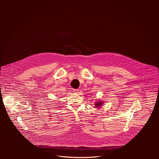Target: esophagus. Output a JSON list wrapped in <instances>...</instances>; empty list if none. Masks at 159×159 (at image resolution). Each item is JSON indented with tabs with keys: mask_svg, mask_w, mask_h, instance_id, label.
Listing matches in <instances>:
<instances>
[{
	"mask_svg": "<svg viewBox=\"0 0 159 159\" xmlns=\"http://www.w3.org/2000/svg\"><path fill=\"white\" fill-rule=\"evenodd\" d=\"M73 92H75V93H78V92H79V90H78V89H73Z\"/></svg>",
	"mask_w": 159,
	"mask_h": 159,
	"instance_id": "esophagus-1",
	"label": "esophagus"
}]
</instances>
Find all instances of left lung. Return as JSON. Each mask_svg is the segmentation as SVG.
Wrapping results in <instances>:
<instances>
[{
    "label": "left lung",
    "mask_w": 159,
    "mask_h": 159,
    "mask_svg": "<svg viewBox=\"0 0 159 159\" xmlns=\"http://www.w3.org/2000/svg\"><path fill=\"white\" fill-rule=\"evenodd\" d=\"M102 104H103V102H96V103H95V105L96 107H100V106H102Z\"/></svg>",
    "instance_id": "1"
}]
</instances>
